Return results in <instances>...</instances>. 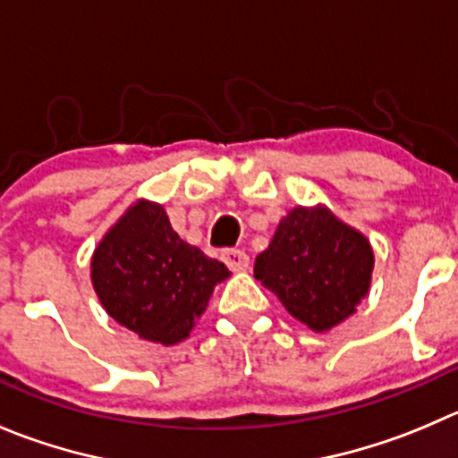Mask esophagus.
Listing matches in <instances>:
<instances>
[{"label":"esophagus","mask_w":458,"mask_h":458,"mask_svg":"<svg viewBox=\"0 0 458 458\" xmlns=\"http://www.w3.org/2000/svg\"><path fill=\"white\" fill-rule=\"evenodd\" d=\"M224 262L228 264L230 271L242 273V271H246V268H249L250 259H249V255L243 253V250L230 249V250H225V253H224Z\"/></svg>","instance_id":"obj_1"}]
</instances>
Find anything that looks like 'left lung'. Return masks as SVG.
<instances>
[{"label":"left lung","mask_w":458,"mask_h":458,"mask_svg":"<svg viewBox=\"0 0 458 458\" xmlns=\"http://www.w3.org/2000/svg\"><path fill=\"white\" fill-rule=\"evenodd\" d=\"M373 268L369 237L316 203L296 205L282 216L253 273L302 326L327 332L369 296Z\"/></svg>","instance_id":"obj_1"}]
</instances>
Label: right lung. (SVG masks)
<instances>
[{
	"mask_svg": "<svg viewBox=\"0 0 458 458\" xmlns=\"http://www.w3.org/2000/svg\"><path fill=\"white\" fill-rule=\"evenodd\" d=\"M225 277V264L182 242L165 205L148 199L123 209L89 259V280L106 314L160 345L190 336Z\"/></svg>",
	"mask_w": 458,
	"mask_h": 458,
	"instance_id": "obj_1",
	"label": "right lung"
}]
</instances>
